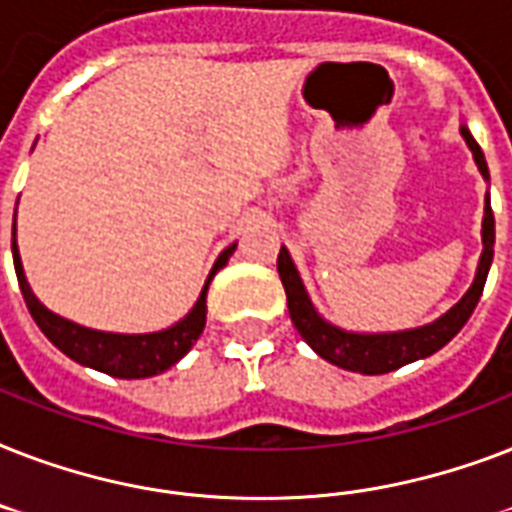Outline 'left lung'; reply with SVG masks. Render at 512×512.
Segmentation results:
<instances>
[{
    "instance_id": "obj_1",
    "label": "left lung",
    "mask_w": 512,
    "mask_h": 512,
    "mask_svg": "<svg viewBox=\"0 0 512 512\" xmlns=\"http://www.w3.org/2000/svg\"><path fill=\"white\" fill-rule=\"evenodd\" d=\"M460 135L465 138L468 148L473 151V162H476L478 172L484 175L489 183V167H486L484 151L476 143V138L470 135L468 124H460ZM484 204V223H481V260H478L476 279L470 284V289L462 295L457 305H452L444 316H438L436 321H430L425 327L401 329V332H348V329L337 327L332 321H327L316 311L308 289H305L300 271H297L295 260L289 257V249L281 247L279 252V276L287 292V305L292 324L300 332L308 345L319 353L324 361L348 369V372L358 374H385L393 369H401L404 364L420 361V358L433 356L436 350H441L446 342L452 340L465 324H468L470 313L476 311L481 292H484L486 276L492 268L494 260V212L492 201H489V191H486Z\"/></svg>"
}]
</instances>
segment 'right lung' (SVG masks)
Returning <instances> with one entry per match:
<instances>
[{"label": "right lung", "instance_id": "1", "mask_svg": "<svg viewBox=\"0 0 512 512\" xmlns=\"http://www.w3.org/2000/svg\"><path fill=\"white\" fill-rule=\"evenodd\" d=\"M233 249H236V244L220 252V257L212 265V271H209L207 281H204V287H201L199 300L193 303L191 311L185 313L177 324L159 329V332L122 335V332H100V329L82 327V324H74V321L52 313L50 308H44L39 303V297L28 287L23 263H20L18 241H15V225H12V263H15L20 292H23V300L28 305V313L34 316L36 327L42 329L44 337L55 348L63 350L68 358H74L76 364L90 366V369H98V372L119 377V380H143V377L167 372L170 366H175L193 348V342L199 340V335L204 332V324H207L209 284L215 279V273L228 263Z\"/></svg>", "mask_w": 512, "mask_h": 512}]
</instances>
